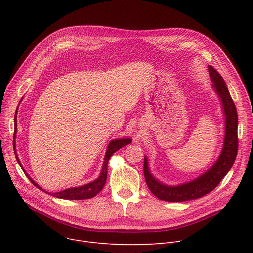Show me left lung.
Here are the masks:
<instances>
[{"label":"left lung","instance_id":"1","mask_svg":"<svg viewBox=\"0 0 253 253\" xmlns=\"http://www.w3.org/2000/svg\"><path fill=\"white\" fill-rule=\"evenodd\" d=\"M208 70L210 78L213 81V87L221 99L225 115V136L221 154L215 164L203 175L177 187H168L155 179L150 173L148 160L144 157L143 173L145 182L150 191L160 200L183 202L207 195L217 187L236 160L238 153V115L236 106L220 74L211 65L208 66Z\"/></svg>","mask_w":253,"mask_h":253}]
</instances>
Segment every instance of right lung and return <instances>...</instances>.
Returning a JSON list of instances; mask_svg holds the SVG:
<instances>
[{
    "label": "right lung",
    "instance_id": "1",
    "mask_svg": "<svg viewBox=\"0 0 253 253\" xmlns=\"http://www.w3.org/2000/svg\"><path fill=\"white\" fill-rule=\"evenodd\" d=\"M130 142H131L130 138H123V139L112 140L110 142V144H109L108 150H106V153H105V158H104V162H103V166H102L100 176L96 180L92 181V182H90L88 184L82 185V187L71 188V189H68V190L58 192V193H48V192L42 190L41 187H39V185L28 174H26L25 171H24V173H25L26 176L29 177V179L35 185V187H37L40 190H42L45 193H48L49 195L54 196L56 198L68 199V200H82V199H90V198H93L94 196H96L102 190V188L104 187L105 181H106V176H108V162L110 160V158L112 157V155L114 153H116L118 150L125 147L126 144H128ZM14 149H15V147H14ZM14 153H15V157L17 159V161H18V163L20 165V162H19V159L17 157V154H16V152H14Z\"/></svg>",
    "mask_w": 253,
    "mask_h": 253
}]
</instances>
